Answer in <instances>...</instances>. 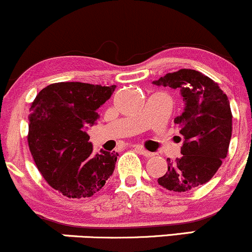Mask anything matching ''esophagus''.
Returning a JSON list of instances; mask_svg holds the SVG:
<instances>
[{"instance_id": "34e87169", "label": "esophagus", "mask_w": 252, "mask_h": 252, "mask_svg": "<svg viewBox=\"0 0 252 252\" xmlns=\"http://www.w3.org/2000/svg\"><path fill=\"white\" fill-rule=\"evenodd\" d=\"M135 151H136L137 153L142 154V156L146 157V158H152V157H154V153H152V152L146 151L145 148L140 147V146H136V147H135Z\"/></svg>"}]
</instances>
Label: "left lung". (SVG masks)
I'll list each match as a JSON object with an SVG mask.
<instances>
[{"instance_id":"left-lung-1","label":"left lung","mask_w":252,"mask_h":252,"mask_svg":"<svg viewBox=\"0 0 252 252\" xmlns=\"http://www.w3.org/2000/svg\"><path fill=\"white\" fill-rule=\"evenodd\" d=\"M181 90L184 111L175 118L184 137L182 157L167 159V172L158 183L184 192L212 179L227 156L232 135V112L227 95L211 77L193 69H179L153 82Z\"/></svg>"}]
</instances>
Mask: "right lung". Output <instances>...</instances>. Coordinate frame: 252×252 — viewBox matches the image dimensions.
Returning a JSON list of instances; mask_svg holds the SVG:
<instances>
[{
    "label": "right lung",
    "instance_id": "add662e5",
    "mask_svg": "<svg viewBox=\"0 0 252 252\" xmlns=\"http://www.w3.org/2000/svg\"><path fill=\"white\" fill-rule=\"evenodd\" d=\"M116 86L56 82L46 86L31 104L29 147L50 187L69 198L91 197L113 173L117 153L93 154L86 126L99 118L96 110Z\"/></svg>",
    "mask_w": 252,
    "mask_h": 252
}]
</instances>
